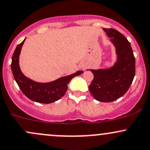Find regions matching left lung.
Returning a JSON list of instances; mask_svg holds the SVG:
<instances>
[{"label": "left lung", "instance_id": "obj_1", "mask_svg": "<svg viewBox=\"0 0 150 150\" xmlns=\"http://www.w3.org/2000/svg\"><path fill=\"white\" fill-rule=\"evenodd\" d=\"M116 49V61L107 68L89 69L94 79L89 86L96 100L111 102L119 99L128 90L135 73V60L130 43L114 29H103Z\"/></svg>", "mask_w": 150, "mask_h": 150}]
</instances>
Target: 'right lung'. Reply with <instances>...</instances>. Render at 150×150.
<instances>
[{"instance_id": "obj_1", "label": "right lung", "mask_w": 150, "mask_h": 150, "mask_svg": "<svg viewBox=\"0 0 150 150\" xmlns=\"http://www.w3.org/2000/svg\"><path fill=\"white\" fill-rule=\"evenodd\" d=\"M25 39L26 38L17 46L12 57L11 70L15 80L23 94L32 101L42 104L55 102L64 96L70 80L74 77L83 73V71L78 70L76 73L49 82H38L31 80L22 73L19 63L20 52Z\"/></svg>"}]
</instances>
